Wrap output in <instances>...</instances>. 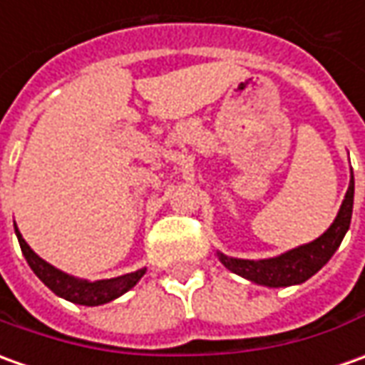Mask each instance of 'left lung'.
Instances as JSON below:
<instances>
[{"mask_svg": "<svg viewBox=\"0 0 365 365\" xmlns=\"http://www.w3.org/2000/svg\"><path fill=\"white\" fill-rule=\"evenodd\" d=\"M351 210H354V172L349 168L348 192L339 205L338 215L328 230L319 237H316L314 242L297 245L294 250H287L284 254L276 255V257H266V259L232 257L220 250L215 254H217V259L232 274L245 277L252 284L266 287L299 286L314 274H318L319 269L331 259V255L336 254L344 235L348 234Z\"/></svg>", "mask_w": 365, "mask_h": 365, "instance_id": "8db88e82", "label": "left lung"}]
</instances>
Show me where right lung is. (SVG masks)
<instances>
[{"label": "right lung", "instance_id": "right-lung-1", "mask_svg": "<svg viewBox=\"0 0 365 365\" xmlns=\"http://www.w3.org/2000/svg\"><path fill=\"white\" fill-rule=\"evenodd\" d=\"M16 235L17 242H19V247L24 252V257L27 259L29 267L34 269V274L56 296L63 297V299H68L71 304H79V306H103V304H110L113 299L123 296L125 292H130L131 287L135 286L143 277V274H145V267H141L138 272H131V274H125V276L111 277V279H98V282H89V279L69 276V274L61 272L58 267H53L51 264H47L46 259H41L27 245L21 232L17 230V225Z\"/></svg>", "mask_w": 365, "mask_h": 365}]
</instances>
